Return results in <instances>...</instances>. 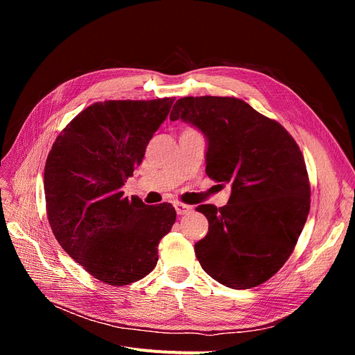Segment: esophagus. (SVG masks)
<instances>
[{"instance_id":"34e87169","label":"esophagus","mask_w":355,"mask_h":355,"mask_svg":"<svg viewBox=\"0 0 355 355\" xmlns=\"http://www.w3.org/2000/svg\"><path fill=\"white\" fill-rule=\"evenodd\" d=\"M175 209L178 214H187L192 210V206H188V204L184 202H175Z\"/></svg>"}]
</instances>
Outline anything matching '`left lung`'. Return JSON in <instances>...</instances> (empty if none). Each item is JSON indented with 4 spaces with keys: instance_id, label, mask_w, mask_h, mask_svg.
I'll use <instances>...</instances> for the list:
<instances>
[{
    "instance_id": "1",
    "label": "left lung",
    "mask_w": 355,
    "mask_h": 355,
    "mask_svg": "<svg viewBox=\"0 0 355 355\" xmlns=\"http://www.w3.org/2000/svg\"><path fill=\"white\" fill-rule=\"evenodd\" d=\"M179 118L207 136V176L231 187L227 206L197 207L209 220L197 259L223 286H259L286 263L306 222L304 155L280 123L237 98H182L170 114L171 121Z\"/></svg>"
}]
</instances>
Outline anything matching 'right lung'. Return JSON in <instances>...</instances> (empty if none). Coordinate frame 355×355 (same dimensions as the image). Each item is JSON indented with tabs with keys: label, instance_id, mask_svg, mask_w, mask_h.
I'll return each instance as SVG.
<instances>
[{
	"label": "right lung",
	"instance_id": "obj_1",
	"mask_svg": "<svg viewBox=\"0 0 355 355\" xmlns=\"http://www.w3.org/2000/svg\"><path fill=\"white\" fill-rule=\"evenodd\" d=\"M173 102H96L72 118L49 153L44 194L51 231L75 262L106 284L125 286L151 272L159 240L176 220L170 202L146 206L121 191Z\"/></svg>",
	"mask_w": 355,
	"mask_h": 355
}]
</instances>
